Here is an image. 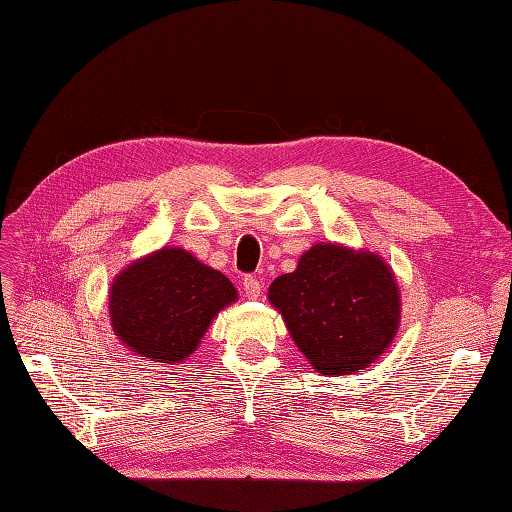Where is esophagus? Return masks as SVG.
Masks as SVG:
<instances>
[{
	"instance_id": "1",
	"label": "esophagus",
	"mask_w": 512,
	"mask_h": 512,
	"mask_svg": "<svg viewBox=\"0 0 512 512\" xmlns=\"http://www.w3.org/2000/svg\"><path fill=\"white\" fill-rule=\"evenodd\" d=\"M242 290H244V294H246L248 298L255 300V298H259V294H261V281L255 279V277H244Z\"/></svg>"
}]
</instances>
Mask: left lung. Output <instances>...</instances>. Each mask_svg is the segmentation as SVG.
Here are the masks:
<instances>
[{"mask_svg":"<svg viewBox=\"0 0 512 512\" xmlns=\"http://www.w3.org/2000/svg\"><path fill=\"white\" fill-rule=\"evenodd\" d=\"M294 344L313 370L350 374L389 348L400 326V292L383 257L316 244L268 290Z\"/></svg>","mask_w":512,"mask_h":512,"instance_id":"1","label":"left lung"}]
</instances>
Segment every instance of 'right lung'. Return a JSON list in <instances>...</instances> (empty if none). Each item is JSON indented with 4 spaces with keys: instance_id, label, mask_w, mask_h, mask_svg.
<instances>
[{
    "instance_id": "right-lung-1",
    "label": "right lung",
    "mask_w": 512,
    "mask_h": 512,
    "mask_svg": "<svg viewBox=\"0 0 512 512\" xmlns=\"http://www.w3.org/2000/svg\"><path fill=\"white\" fill-rule=\"evenodd\" d=\"M235 298L225 274L183 248L164 246L116 274L108 307L116 337L134 355L175 365L192 355Z\"/></svg>"
}]
</instances>
